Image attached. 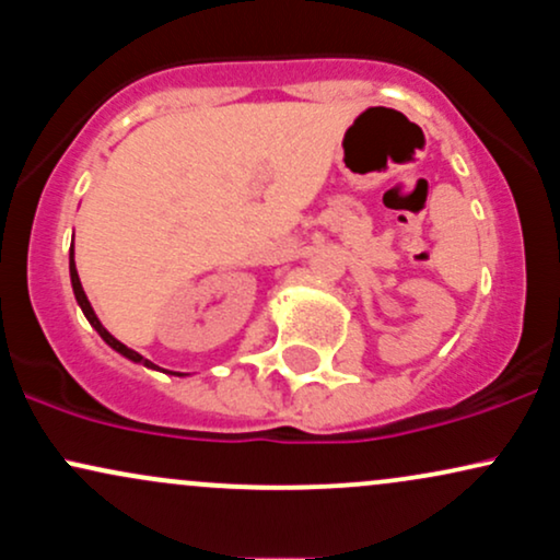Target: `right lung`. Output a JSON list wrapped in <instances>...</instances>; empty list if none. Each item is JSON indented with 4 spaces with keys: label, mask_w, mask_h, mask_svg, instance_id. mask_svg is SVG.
<instances>
[{
    "label": "right lung",
    "mask_w": 560,
    "mask_h": 560,
    "mask_svg": "<svg viewBox=\"0 0 560 560\" xmlns=\"http://www.w3.org/2000/svg\"><path fill=\"white\" fill-rule=\"evenodd\" d=\"M70 284H73V294H75V302H79V305H81L83 316H86V318H89V324H92V326H94V329H96V334H100V337H102V339H105V342H107V345H110L115 352H120V355H124V358H128V361H133V363H144V365H147V369H158V365H155V363H150V361H147V358H141L137 350H131V347H126L124 342H118V339H115V337H113V334H110V331H107V329H105V326H102V324H100V318H96V313H94L92 302H89V300H86V292H83V287H81L79 271H75L73 249H70ZM178 376H182V374H178Z\"/></svg>",
    "instance_id": "right-lung-1"
}]
</instances>
